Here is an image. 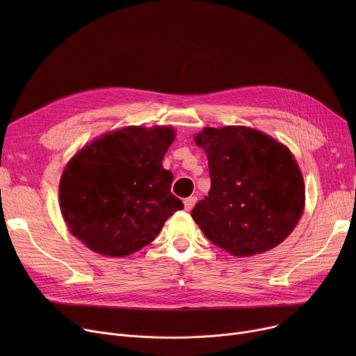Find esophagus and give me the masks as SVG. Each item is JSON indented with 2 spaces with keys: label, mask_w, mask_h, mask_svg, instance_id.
<instances>
[{
  "label": "esophagus",
  "mask_w": 356,
  "mask_h": 356,
  "mask_svg": "<svg viewBox=\"0 0 356 356\" xmlns=\"http://www.w3.org/2000/svg\"><path fill=\"white\" fill-rule=\"evenodd\" d=\"M196 202H197V197L196 196H191V197H188V199H184V209L186 211H192V208L195 207L196 204Z\"/></svg>",
  "instance_id": "1"
}]
</instances>
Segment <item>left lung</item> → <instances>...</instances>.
I'll use <instances>...</instances> for the list:
<instances>
[{"mask_svg":"<svg viewBox=\"0 0 356 356\" xmlns=\"http://www.w3.org/2000/svg\"><path fill=\"white\" fill-rule=\"evenodd\" d=\"M195 143L211 175L208 196L192 211L204 236L236 257L284 241L305 208L303 176L290 149L247 127H208Z\"/></svg>","mask_w":356,"mask_h":356,"instance_id":"obj_1","label":"left lung"}]
</instances>
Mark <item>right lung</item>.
<instances>
[{
    "instance_id": "add662e5",
    "label": "right lung",
    "mask_w": 356,
    "mask_h": 356,
    "mask_svg": "<svg viewBox=\"0 0 356 356\" xmlns=\"http://www.w3.org/2000/svg\"><path fill=\"white\" fill-rule=\"evenodd\" d=\"M172 127H125L83 147L60 179V209L70 232L98 254L125 257L149 244L183 209L173 175L161 165Z\"/></svg>"
}]
</instances>
